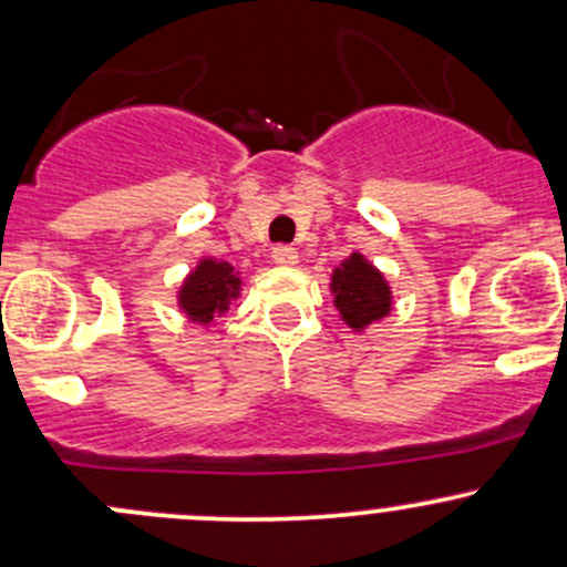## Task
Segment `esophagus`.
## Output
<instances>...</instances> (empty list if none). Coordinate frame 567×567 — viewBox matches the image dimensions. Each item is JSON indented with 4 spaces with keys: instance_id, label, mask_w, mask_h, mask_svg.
I'll return each mask as SVG.
<instances>
[{
    "instance_id": "esophagus-1",
    "label": "esophagus",
    "mask_w": 567,
    "mask_h": 567,
    "mask_svg": "<svg viewBox=\"0 0 567 567\" xmlns=\"http://www.w3.org/2000/svg\"><path fill=\"white\" fill-rule=\"evenodd\" d=\"M271 260L277 266H296L298 264V252H296V247H290V245H277L271 250Z\"/></svg>"
}]
</instances>
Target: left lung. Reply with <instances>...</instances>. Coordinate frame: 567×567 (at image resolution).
<instances>
[{"label":"left lung","instance_id":"1","mask_svg":"<svg viewBox=\"0 0 567 567\" xmlns=\"http://www.w3.org/2000/svg\"><path fill=\"white\" fill-rule=\"evenodd\" d=\"M331 293L341 320L354 331H363L371 322L388 317L393 309V293H390L388 279L360 252H352L333 271Z\"/></svg>","mask_w":567,"mask_h":567}]
</instances>
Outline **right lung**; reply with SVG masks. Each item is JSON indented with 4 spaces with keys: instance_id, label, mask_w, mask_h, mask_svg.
Listing matches in <instances>:
<instances>
[{
    "instance_id": "add662e5",
    "label": "right lung",
    "mask_w": 567,
    "mask_h": 567,
    "mask_svg": "<svg viewBox=\"0 0 567 567\" xmlns=\"http://www.w3.org/2000/svg\"><path fill=\"white\" fill-rule=\"evenodd\" d=\"M241 279L231 264L215 258L198 260V266L185 277L177 293V303L190 322L209 326L215 317L228 312L234 298H239Z\"/></svg>"
}]
</instances>
